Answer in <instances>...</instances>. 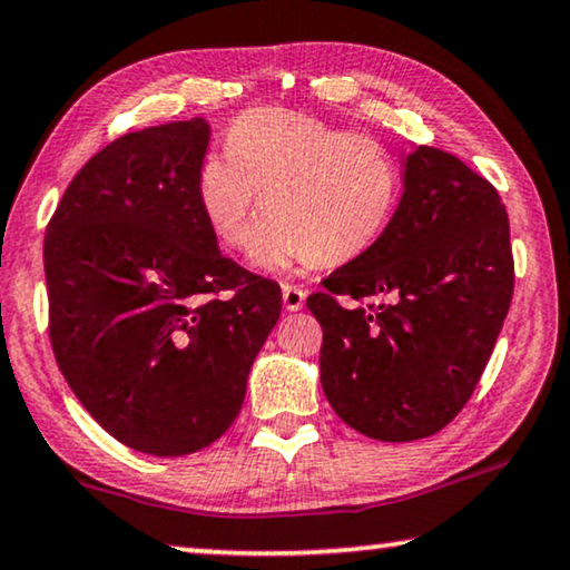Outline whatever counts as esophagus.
Segmentation results:
<instances>
[{"label": "esophagus", "mask_w": 570, "mask_h": 570, "mask_svg": "<svg viewBox=\"0 0 570 570\" xmlns=\"http://www.w3.org/2000/svg\"><path fill=\"white\" fill-rule=\"evenodd\" d=\"M283 303L287 311H301L305 305V291L298 285H283Z\"/></svg>", "instance_id": "1"}]
</instances>
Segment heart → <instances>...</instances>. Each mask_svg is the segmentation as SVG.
Segmentation results:
<instances>
[{
  "label": "heart",
  "mask_w": 570,
  "mask_h": 570,
  "mask_svg": "<svg viewBox=\"0 0 570 570\" xmlns=\"http://www.w3.org/2000/svg\"><path fill=\"white\" fill-rule=\"evenodd\" d=\"M195 193L205 224L228 249L249 242L262 195L267 216L249 262L287 272L365 254L391 226L401 169L381 138L265 107L234 122L228 154L205 156Z\"/></svg>",
  "instance_id": "heart-1"
}]
</instances>
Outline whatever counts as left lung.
Segmentation results:
<instances>
[{"label":"left lung","instance_id":"obj_1","mask_svg":"<svg viewBox=\"0 0 570 570\" xmlns=\"http://www.w3.org/2000/svg\"><path fill=\"white\" fill-rule=\"evenodd\" d=\"M324 287L308 308L324 328L332 409L373 440H424L465 406L504 326L514 291L504 203L458 156L419 146L391 226ZM340 294L371 303L342 306Z\"/></svg>","mask_w":570,"mask_h":570}]
</instances>
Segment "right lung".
<instances>
[{"label": "right lung", "mask_w": 570, "mask_h": 570, "mask_svg": "<svg viewBox=\"0 0 570 570\" xmlns=\"http://www.w3.org/2000/svg\"><path fill=\"white\" fill-rule=\"evenodd\" d=\"M208 141L203 118L118 138L46 228L56 362L105 432L154 458L208 448L234 424L283 311L279 285L226 259L205 224L195 179Z\"/></svg>", "instance_id": "right-lung-1"}]
</instances>
